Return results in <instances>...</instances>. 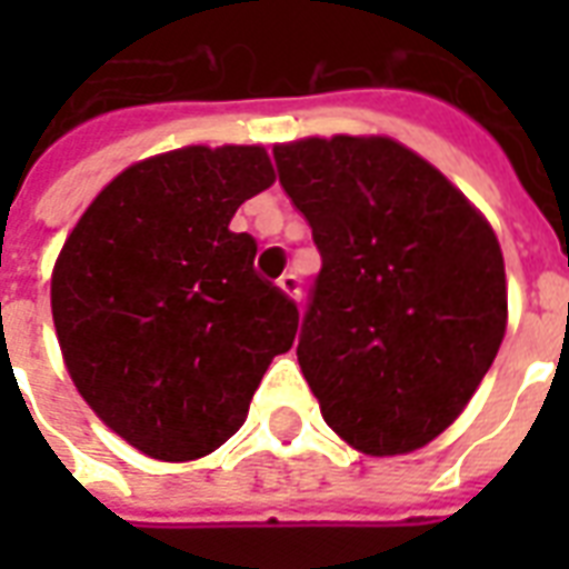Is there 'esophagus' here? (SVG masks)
<instances>
[{"label": "esophagus", "mask_w": 569, "mask_h": 569, "mask_svg": "<svg viewBox=\"0 0 569 569\" xmlns=\"http://www.w3.org/2000/svg\"><path fill=\"white\" fill-rule=\"evenodd\" d=\"M277 286H280V289H283V292L289 295L292 301L301 303V277H298V274H283V277H280V280H277Z\"/></svg>", "instance_id": "obj_1"}]
</instances>
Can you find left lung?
<instances>
[{
  "label": "left lung",
  "mask_w": 569,
  "mask_h": 569,
  "mask_svg": "<svg viewBox=\"0 0 569 569\" xmlns=\"http://www.w3.org/2000/svg\"><path fill=\"white\" fill-rule=\"evenodd\" d=\"M274 162L321 253L298 363L325 422L375 458L422 449L502 346L493 227L392 138H301L277 144Z\"/></svg>",
  "instance_id": "8db88e82"
}]
</instances>
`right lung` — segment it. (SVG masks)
Returning <instances> with one entry per match:
<instances>
[{
	"label": "right lung",
	"instance_id": "1",
	"mask_svg": "<svg viewBox=\"0 0 569 569\" xmlns=\"http://www.w3.org/2000/svg\"><path fill=\"white\" fill-rule=\"evenodd\" d=\"M274 182L266 147H182L118 173L52 268V321L79 396L129 446L194 460L248 419L298 307L253 271L236 209Z\"/></svg>",
	"mask_w": 569,
	"mask_h": 569
}]
</instances>
